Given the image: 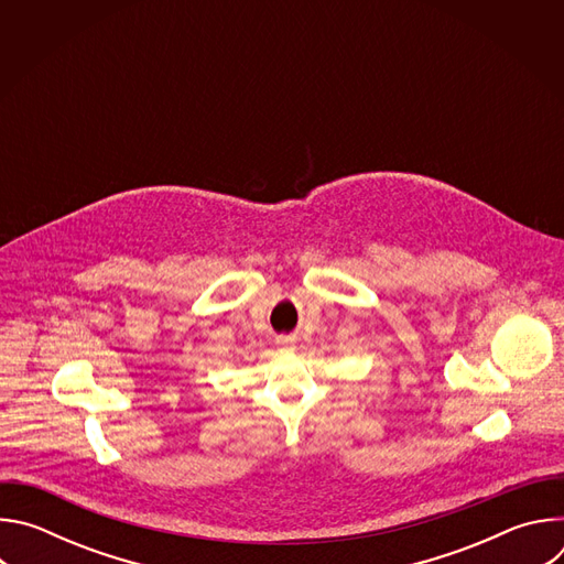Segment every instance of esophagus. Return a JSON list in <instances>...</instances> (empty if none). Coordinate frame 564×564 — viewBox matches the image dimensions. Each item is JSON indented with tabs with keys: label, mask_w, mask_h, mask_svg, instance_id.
Segmentation results:
<instances>
[{
	"label": "esophagus",
	"mask_w": 564,
	"mask_h": 564,
	"mask_svg": "<svg viewBox=\"0 0 564 564\" xmlns=\"http://www.w3.org/2000/svg\"><path fill=\"white\" fill-rule=\"evenodd\" d=\"M279 344H281V346H290L292 339H279Z\"/></svg>",
	"instance_id": "34e87169"
}]
</instances>
